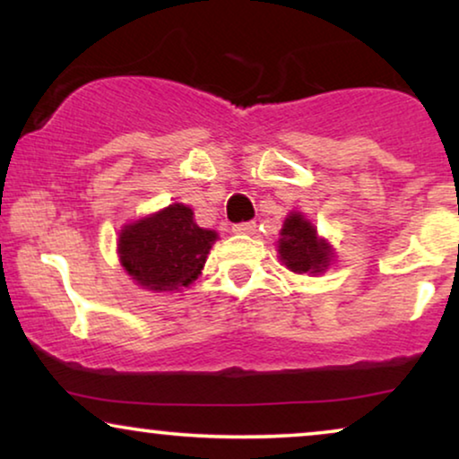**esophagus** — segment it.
Wrapping results in <instances>:
<instances>
[{
	"mask_svg": "<svg viewBox=\"0 0 459 459\" xmlns=\"http://www.w3.org/2000/svg\"><path fill=\"white\" fill-rule=\"evenodd\" d=\"M255 228L256 225L253 221H244V223H236L234 228H231V231H234V234L248 236V234H255Z\"/></svg>",
	"mask_w": 459,
	"mask_h": 459,
	"instance_id": "obj_1",
	"label": "esophagus"
}]
</instances>
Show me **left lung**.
<instances>
[{
	"mask_svg": "<svg viewBox=\"0 0 459 459\" xmlns=\"http://www.w3.org/2000/svg\"><path fill=\"white\" fill-rule=\"evenodd\" d=\"M278 255L294 273H324L334 256L328 240L317 238V230L300 212H290L281 225Z\"/></svg>",
	"mask_w": 459,
	"mask_h": 459,
	"instance_id": "left-lung-1",
	"label": "left lung"
}]
</instances>
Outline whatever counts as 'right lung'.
Listing matches in <instances>:
<instances>
[{
	"mask_svg": "<svg viewBox=\"0 0 459 459\" xmlns=\"http://www.w3.org/2000/svg\"><path fill=\"white\" fill-rule=\"evenodd\" d=\"M217 231L198 228L190 206L175 203L118 234V256L125 272L142 288L173 292L187 288L203 273Z\"/></svg>",
	"mask_w": 459,
	"mask_h": 459,
	"instance_id": "add662e5",
	"label": "right lung"
}]
</instances>
